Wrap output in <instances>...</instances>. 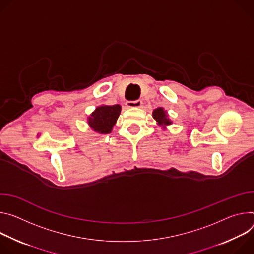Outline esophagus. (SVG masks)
Instances as JSON below:
<instances>
[{"mask_svg":"<svg viewBox=\"0 0 254 254\" xmlns=\"http://www.w3.org/2000/svg\"><path fill=\"white\" fill-rule=\"evenodd\" d=\"M127 107L129 108H139L142 106V101L141 100H135V101H129L126 103Z\"/></svg>","mask_w":254,"mask_h":254,"instance_id":"esophagus-1","label":"esophagus"}]
</instances>
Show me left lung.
I'll list each match as a JSON object with an SVG mask.
<instances>
[{
  "label": "left lung",
  "mask_w": 254,
  "mask_h": 254,
  "mask_svg": "<svg viewBox=\"0 0 254 254\" xmlns=\"http://www.w3.org/2000/svg\"><path fill=\"white\" fill-rule=\"evenodd\" d=\"M152 116L153 118L157 121V123L159 125H162V126H165V125H170L172 124V122L170 121V119L167 118V115H166V112L162 109V108H157L153 111L152 113Z\"/></svg>",
  "instance_id": "left-lung-1"
}]
</instances>
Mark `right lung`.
Segmentation results:
<instances>
[{"label": "right lung", "mask_w": 254, "mask_h": 254, "mask_svg": "<svg viewBox=\"0 0 254 254\" xmlns=\"http://www.w3.org/2000/svg\"><path fill=\"white\" fill-rule=\"evenodd\" d=\"M120 113V105L98 107L91 117H89V124L96 132L102 134L111 133Z\"/></svg>", "instance_id": "obj_1"}]
</instances>
